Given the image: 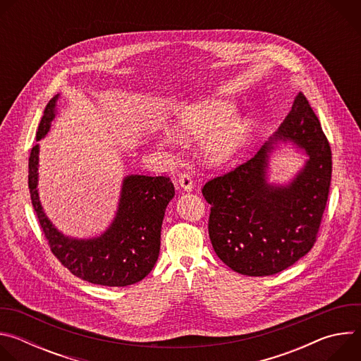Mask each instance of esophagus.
Masks as SVG:
<instances>
[{
	"label": "esophagus",
	"mask_w": 361,
	"mask_h": 361,
	"mask_svg": "<svg viewBox=\"0 0 361 361\" xmlns=\"http://www.w3.org/2000/svg\"><path fill=\"white\" fill-rule=\"evenodd\" d=\"M178 184H180V187H181L183 190H185V191H191V190L194 188L192 178H191V176H188V174H181V176L178 177Z\"/></svg>",
	"instance_id": "esophagus-1"
}]
</instances>
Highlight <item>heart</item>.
<instances>
[{"label":"heart","instance_id":"obj_1","mask_svg":"<svg viewBox=\"0 0 361 361\" xmlns=\"http://www.w3.org/2000/svg\"><path fill=\"white\" fill-rule=\"evenodd\" d=\"M233 111L234 107L223 99L198 102L180 113L174 121L173 133L180 138H194L212 133L221 125L205 144V152L213 161H224L245 142L251 130V120L248 118L234 117L228 122Z\"/></svg>","mask_w":361,"mask_h":361}]
</instances>
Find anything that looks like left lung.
Listing matches in <instances>:
<instances>
[{
	"instance_id": "obj_1",
	"label": "left lung",
	"mask_w": 361,
	"mask_h": 361,
	"mask_svg": "<svg viewBox=\"0 0 361 361\" xmlns=\"http://www.w3.org/2000/svg\"><path fill=\"white\" fill-rule=\"evenodd\" d=\"M291 139L309 160L288 185L265 180L268 152ZM331 183V148L302 92L274 138L248 161L204 184L210 205L209 234L216 254L234 271L263 277L293 266L317 241Z\"/></svg>"
}]
</instances>
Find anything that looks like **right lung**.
<instances>
[{"instance_id": "obj_1", "label": "right lung", "mask_w": 361, "mask_h": 361, "mask_svg": "<svg viewBox=\"0 0 361 361\" xmlns=\"http://www.w3.org/2000/svg\"><path fill=\"white\" fill-rule=\"evenodd\" d=\"M59 95L49 99L37 131V141L49 130ZM38 144L28 160V188L34 212L48 245L59 262L75 277L92 284L126 287L142 280L160 254L161 224L174 185L167 176H128L123 183L117 216L97 238L64 237L45 217L37 190Z\"/></svg>"}]
</instances>
